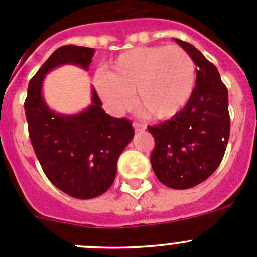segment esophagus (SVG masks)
<instances>
[{"label": "esophagus", "mask_w": 257, "mask_h": 257, "mask_svg": "<svg viewBox=\"0 0 257 257\" xmlns=\"http://www.w3.org/2000/svg\"><path fill=\"white\" fill-rule=\"evenodd\" d=\"M133 126H134V128H135V131L145 130V124H140V123H136V122H134Z\"/></svg>", "instance_id": "obj_1"}]
</instances>
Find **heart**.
Segmentation results:
<instances>
[{"label": "heart", "mask_w": 257, "mask_h": 257, "mask_svg": "<svg viewBox=\"0 0 257 257\" xmlns=\"http://www.w3.org/2000/svg\"><path fill=\"white\" fill-rule=\"evenodd\" d=\"M196 85V64L179 46H147L124 51L97 76L95 87L112 112L136 106L154 119H169L187 105Z\"/></svg>", "instance_id": "b5f03b06"}]
</instances>
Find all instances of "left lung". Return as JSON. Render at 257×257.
Returning a JSON list of instances; mask_svg holds the SVG:
<instances>
[{
  "mask_svg": "<svg viewBox=\"0 0 257 257\" xmlns=\"http://www.w3.org/2000/svg\"><path fill=\"white\" fill-rule=\"evenodd\" d=\"M175 42L196 64V87L178 114L148 127L156 142L151 163L166 187L189 189L210 178L225 153L230 134L228 90L217 68L199 50L178 38Z\"/></svg>",
  "mask_w": 257,
  "mask_h": 257,
  "instance_id": "obj_1",
  "label": "left lung"
}]
</instances>
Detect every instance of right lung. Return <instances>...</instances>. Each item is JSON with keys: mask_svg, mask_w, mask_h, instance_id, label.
Wrapping results in <instances>:
<instances>
[{"mask_svg": "<svg viewBox=\"0 0 257 257\" xmlns=\"http://www.w3.org/2000/svg\"><path fill=\"white\" fill-rule=\"evenodd\" d=\"M94 49L59 47L29 81L24 109L35 153L47 179L61 192L78 199L100 196L110 188L117 161L134 138L131 122L104 112L92 87L91 104L78 114L52 112L42 96L45 76L54 68L74 64L87 70Z\"/></svg>", "mask_w": 257, "mask_h": 257, "instance_id": "right-lung-1", "label": "right lung"}]
</instances>
